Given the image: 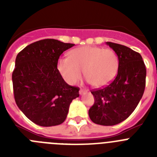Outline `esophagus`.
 <instances>
[{
  "label": "esophagus",
  "instance_id": "34e87169",
  "mask_svg": "<svg viewBox=\"0 0 157 157\" xmlns=\"http://www.w3.org/2000/svg\"><path fill=\"white\" fill-rule=\"evenodd\" d=\"M87 90H86L85 89H80V90H79V94H85Z\"/></svg>",
  "mask_w": 157,
  "mask_h": 157
}]
</instances>
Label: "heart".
<instances>
[{"mask_svg":"<svg viewBox=\"0 0 157 157\" xmlns=\"http://www.w3.org/2000/svg\"><path fill=\"white\" fill-rule=\"evenodd\" d=\"M120 60L113 49L83 46L69 52V57L59 58L57 69L63 79L75 85L83 74L96 88L107 86L117 75Z\"/></svg>","mask_w":157,"mask_h":157,"instance_id":"obj_1","label":"heart"}]
</instances>
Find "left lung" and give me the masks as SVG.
Listing matches in <instances>:
<instances>
[{"instance_id":"8db88e82","label":"left lung","mask_w":157,"mask_h":157,"mask_svg":"<svg viewBox=\"0 0 157 157\" xmlns=\"http://www.w3.org/2000/svg\"><path fill=\"white\" fill-rule=\"evenodd\" d=\"M107 45L119 57L117 75L109 85L91 91L94 104L89 116L96 124L113 126L127 119L138 106L145 91L146 68L138 52L110 41Z\"/></svg>"}]
</instances>
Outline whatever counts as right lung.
<instances>
[{"label": "right lung", "mask_w": 157, "mask_h": 157, "mask_svg": "<svg viewBox=\"0 0 157 157\" xmlns=\"http://www.w3.org/2000/svg\"><path fill=\"white\" fill-rule=\"evenodd\" d=\"M74 44L43 39L18 53L12 72L15 101L23 114L37 125L52 127L66 120L79 88L65 82L57 69L59 56Z\"/></svg>", "instance_id": "add662e5"}]
</instances>
